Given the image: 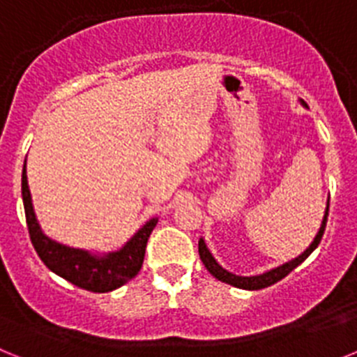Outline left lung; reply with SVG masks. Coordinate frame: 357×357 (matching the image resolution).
<instances>
[{
	"label": "left lung",
	"instance_id": "8db88e82",
	"mask_svg": "<svg viewBox=\"0 0 357 357\" xmlns=\"http://www.w3.org/2000/svg\"><path fill=\"white\" fill-rule=\"evenodd\" d=\"M302 103H304V102H302ZM304 105H305V103H304ZM305 107H307V105H305ZM327 216H329V202H327L326 216H324V222H321L320 230H318L317 238H314V241L309 245L307 250H305L302 255H298L296 259L289 261V263L282 264V266H279V268H273V270L263 273V275L239 277V275H234V273L227 272V270H223V268L216 263V259L213 257V254L207 250L204 239H200V241H198V254H200L202 263L206 264V268L211 272V275H214L218 280H222V282H227V284L236 286V288H241V289H263V288H268V286H272V284H275V282H279L280 279H284V277L288 275L289 272H293V270H295V268L302 263V261L307 259V255L318 247V243L321 241V236H324V232H326Z\"/></svg>",
	"mask_w": 357,
	"mask_h": 357
}]
</instances>
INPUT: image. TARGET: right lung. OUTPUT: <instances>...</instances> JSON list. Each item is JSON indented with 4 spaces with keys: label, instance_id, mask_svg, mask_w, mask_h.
<instances>
[{
    "label": "right lung",
    "instance_id": "obj_1",
    "mask_svg": "<svg viewBox=\"0 0 357 357\" xmlns=\"http://www.w3.org/2000/svg\"><path fill=\"white\" fill-rule=\"evenodd\" d=\"M21 189H23L24 214H26L31 245L39 254L40 261L52 272L69 280L71 284L78 286V288L94 293L112 291L137 275L143 266L148 238L157 225L155 218L150 220L143 229H139V232L121 250L110 252V254L100 257V255H91L89 252L78 250V248L64 247L61 243L53 241L43 234L36 220L33 207H31L30 189H28L26 181V160H24Z\"/></svg>",
    "mask_w": 357,
    "mask_h": 357
}]
</instances>
